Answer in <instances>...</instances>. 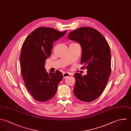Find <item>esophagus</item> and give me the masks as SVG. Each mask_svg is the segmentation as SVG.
<instances>
[{"mask_svg": "<svg viewBox=\"0 0 131 131\" xmlns=\"http://www.w3.org/2000/svg\"><path fill=\"white\" fill-rule=\"evenodd\" d=\"M70 75V74L68 72H66V73H63V78L64 79H66V78H68L69 76Z\"/></svg>", "mask_w": 131, "mask_h": 131, "instance_id": "obj_1", "label": "esophagus"}]
</instances>
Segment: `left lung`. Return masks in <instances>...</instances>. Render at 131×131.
<instances>
[{"mask_svg":"<svg viewBox=\"0 0 131 131\" xmlns=\"http://www.w3.org/2000/svg\"><path fill=\"white\" fill-rule=\"evenodd\" d=\"M68 38L80 45L81 69L86 67L87 74H74L75 83L73 92L79 100L90 102L97 99L106 87L111 73V53L103 35L96 29L82 27L72 31Z\"/></svg>","mask_w":131,"mask_h":131,"instance_id":"8db88e82","label":"left lung"}]
</instances>
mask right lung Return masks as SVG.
<instances>
[{
  "label": "right lung",
  "instance_id": "obj_1",
  "mask_svg": "<svg viewBox=\"0 0 131 131\" xmlns=\"http://www.w3.org/2000/svg\"><path fill=\"white\" fill-rule=\"evenodd\" d=\"M66 32L41 27L33 31L22 45L20 57L22 77L30 94L39 102H46L52 98L63 79L61 71L48 73L45 65L52 53L53 42Z\"/></svg>",
  "mask_w": 131,
  "mask_h": 131
}]
</instances>
